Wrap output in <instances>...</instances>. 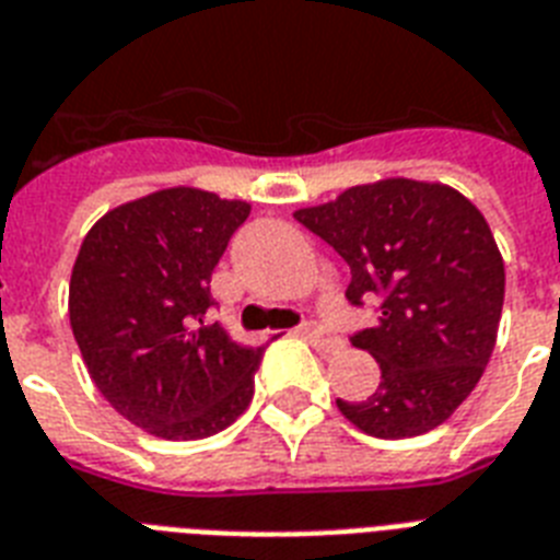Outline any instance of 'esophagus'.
Masks as SVG:
<instances>
[{
	"instance_id": "obj_1",
	"label": "esophagus",
	"mask_w": 560,
	"mask_h": 560,
	"mask_svg": "<svg viewBox=\"0 0 560 560\" xmlns=\"http://www.w3.org/2000/svg\"><path fill=\"white\" fill-rule=\"evenodd\" d=\"M299 334L305 337V340H311L316 346V349H323V351H337L342 346L334 334H328L323 328V325H316V323H305L302 328H299Z\"/></svg>"
}]
</instances>
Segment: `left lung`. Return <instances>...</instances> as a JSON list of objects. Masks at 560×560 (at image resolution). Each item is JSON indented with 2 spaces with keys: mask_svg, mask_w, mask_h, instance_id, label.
Segmentation results:
<instances>
[{
  "mask_svg": "<svg viewBox=\"0 0 560 560\" xmlns=\"http://www.w3.org/2000/svg\"><path fill=\"white\" fill-rule=\"evenodd\" d=\"M293 218L346 258L351 305H377L351 342L381 363V383L337 400L342 416L377 439L444 424L486 372L503 314V255L482 211L442 183L389 177Z\"/></svg>",
  "mask_w": 560,
  "mask_h": 560,
  "instance_id": "left-lung-1",
  "label": "left lung"
}]
</instances>
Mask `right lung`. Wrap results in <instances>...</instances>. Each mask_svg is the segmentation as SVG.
I'll return each instance as SVG.
<instances>
[{
    "mask_svg": "<svg viewBox=\"0 0 560 560\" xmlns=\"http://www.w3.org/2000/svg\"><path fill=\"white\" fill-rule=\"evenodd\" d=\"M246 218L244 200L162 188L109 209L74 258L69 323L86 372L156 439L214 435L253 400L264 346L206 323L211 272Z\"/></svg>",
    "mask_w": 560,
    "mask_h": 560,
    "instance_id": "right-lung-1",
    "label": "right lung"
}]
</instances>
